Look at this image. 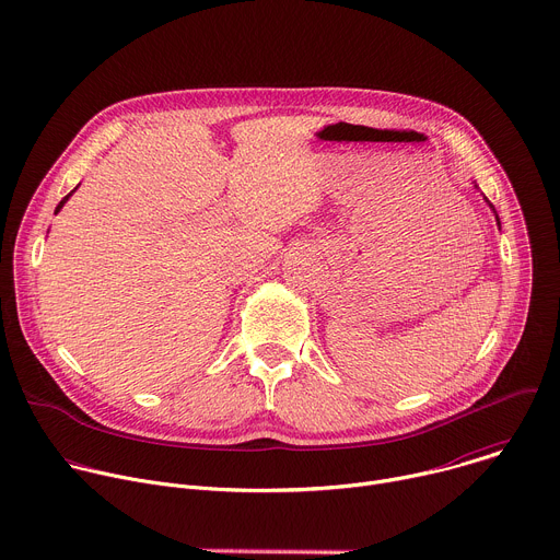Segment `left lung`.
<instances>
[{"mask_svg":"<svg viewBox=\"0 0 560 560\" xmlns=\"http://www.w3.org/2000/svg\"><path fill=\"white\" fill-rule=\"evenodd\" d=\"M486 201H488V197H486ZM488 203H490V201H488ZM490 208L494 210V206H492V203H490ZM494 214H497V210H494ZM497 221H499V214H497ZM499 228H501V221H499Z\"/></svg>","mask_w":560,"mask_h":560,"instance_id":"left-lung-1","label":"left lung"}]
</instances>
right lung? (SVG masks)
<instances>
[{
  "label": "right lung",
  "instance_id": "add662e5",
  "mask_svg": "<svg viewBox=\"0 0 560 560\" xmlns=\"http://www.w3.org/2000/svg\"><path fill=\"white\" fill-rule=\"evenodd\" d=\"M72 192H74V190H72ZM72 192H68V195H66V197H63V199H61V201H59V206H57V208H55V214H57V212H59V210H61V206H63V203H66V201H68V197H70V195H72Z\"/></svg>",
  "mask_w": 560,
  "mask_h": 560
}]
</instances>
